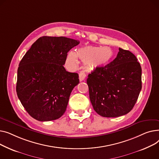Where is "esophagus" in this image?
<instances>
[{"label": "esophagus", "instance_id": "1", "mask_svg": "<svg viewBox=\"0 0 159 159\" xmlns=\"http://www.w3.org/2000/svg\"><path fill=\"white\" fill-rule=\"evenodd\" d=\"M85 77H86L85 74L83 72H80V73L79 74V79H80V81H82L83 80H84L85 79Z\"/></svg>", "mask_w": 159, "mask_h": 159}]
</instances>
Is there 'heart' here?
Instances as JSON below:
<instances>
[{
	"label": "heart",
	"mask_w": 159,
	"mask_h": 159,
	"mask_svg": "<svg viewBox=\"0 0 159 159\" xmlns=\"http://www.w3.org/2000/svg\"><path fill=\"white\" fill-rule=\"evenodd\" d=\"M113 57V51L108 47L86 45L78 48L76 52H70L68 54L67 62L72 68L78 65L79 58L83 62V67L86 70H93L105 67Z\"/></svg>",
	"instance_id": "heart-1"
}]
</instances>
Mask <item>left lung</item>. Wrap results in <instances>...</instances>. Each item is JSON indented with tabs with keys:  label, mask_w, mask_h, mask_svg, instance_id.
<instances>
[{
	"label": "left lung",
	"mask_w": 159,
	"mask_h": 159,
	"mask_svg": "<svg viewBox=\"0 0 159 159\" xmlns=\"http://www.w3.org/2000/svg\"><path fill=\"white\" fill-rule=\"evenodd\" d=\"M119 51L112 61L93 70L87 80L92 107L105 117L129 112L142 89V69L137 58L129 51Z\"/></svg>",
	"instance_id": "obj_1"
}]
</instances>
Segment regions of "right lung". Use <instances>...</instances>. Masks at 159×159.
<instances>
[{
  "label": "right lung",
  "instance_id": "1",
  "mask_svg": "<svg viewBox=\"0 0 159 159\" xmlns=\"http://www.w3.org/2000/svg\"><path fill=\"white\" fill-rule=\"evenodd\" d=\"M79 43V40L63 36H42L21 60L16 90L34 119L49 121L65 113L70 93L80 81L78 74L66 71L63 65L67 52Z\"/></svg>",
  "mask_w": 159,
  "mask_h": 159
}]
</instances>
